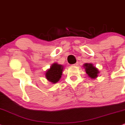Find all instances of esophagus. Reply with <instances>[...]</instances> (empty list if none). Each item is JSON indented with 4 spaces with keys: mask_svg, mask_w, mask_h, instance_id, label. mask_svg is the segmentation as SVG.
<instances>
[{
    "mask_svg": "<svg viewBox=\"0 0 125 125\" xmlns=\"http://www.w3.org/2000/svg\"><path fill=\"white\" fill-rule=\"evenodd\" d=\"M78 63H75V64H73L72 66H73V67H77V66H78Z\"/></svg>",
    "mask_w": 125,
    "mask_h": 125,
    "instance_id": "34e87169",
    "label": "esophagus"
}]
</instances>
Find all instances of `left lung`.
Returning a JSON list of instances; mask_svg holds the SVG:
<instances>
[{"label":"left lung","mask_w":125,"mask_h":125,"mask_svg":"<svg viewBox=\"0 0 125 125\" xmlns=\"http://www.w3.org/2000/svg\"><path fill=\"white\" fill-rule=\"evenodd\" d=\"M83 67L85 68V71L89 78L94 80L98 77L99 74V70L94 66L92 63H85L83 65Z\"/></svg>","instance_id":"8db88e82"}]
</instances>
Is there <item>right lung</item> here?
I'll return each mask as SVG.
<instances>
[{
  "mask_svg": "<svg viewBox=\"0 0 125 125\" xmlns=\"http://www.w3.org/2000/svg\"><path fill=\"white\" fill-rule=\"evenodd\" d=\"M64 66L57 62H54L51 64L50 68L45 71V78L52 83H56L61 78Z\"/></svg>",
  "mask_w": 125,
  "mask_h": 125,
  "instance_id": "obj_1",
  "label": "right lung"
}]
</instances>
